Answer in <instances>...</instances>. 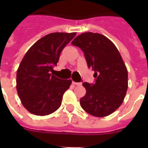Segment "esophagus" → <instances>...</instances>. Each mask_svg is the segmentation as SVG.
<instances>
[{
    "mask_svg": "<svg viewBox=\"0 0 148 148\" xmlns=\"http://www.w3.org/2000/svg\"><path fill=\"white\" fill-rule=\"evenodd\" d=\"M72 84H74V85H77V86H81L82 84L81 82H75V81H72Z\"/></svg>",
    "mask_w": 148,
    "mask_h": 148,
    "instance_id": "1",
    "label": "esophagus"
}]
</instances>
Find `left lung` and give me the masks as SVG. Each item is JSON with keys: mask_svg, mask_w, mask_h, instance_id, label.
I'll use <instances>...</instances> for the list:
<instances>
[{"mask_svg": "<svg viewBox=\"0 0 148 148\" xmlns=\"http://www.w3.org/2000/svg\"><path fill=\"white\" fill-rule=\"evenodd\" d=\"M71 45L84 52L88 67L95 71L94 83H83L86 95L81 108L95 117L112 114L121 105L127 90V70L115 45L101 34L87 32Z\"/></svg>", "mask_w": 148, "mask_h": 148, "instance_id": "1", "label": "left lung"}]
</instances>
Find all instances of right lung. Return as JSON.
<instances>
[{"label": "right lung", "instance_id": "add662e5", "mask_svg": "<svg viewBox=\"0 0 148 148\" xmlns=\"http://www.w3.org/2000/svg\"><path fill=\"white\" fill-rule=\"evenodd\" d=\"M76 33H51L27 51L17 71V90L22 104L33 114L45 116L60 108L71 80H61L51 72L60 53Z\"/></svg>", "mask_w": 148, "mask_h": 148}]
</instances>
